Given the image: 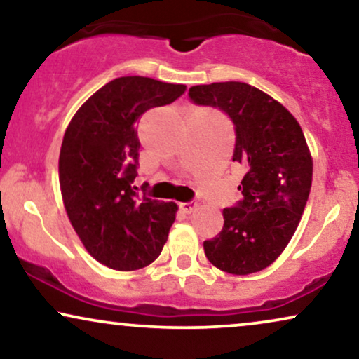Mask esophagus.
Segmentation results:
<instances>
[{
	"label": "esophagus",
	"instance_id": "1",
	"mask_svg": "<svg viewBox=\"0 0 359 359\" xmlns=\"http://www.w3.org/2000/svg\"><path fill=\"white\" fill-rule=\"evenodd\" d=\"M180 208H181V211H183V212H188V214H191V212L194 211V209L198 208V203H196V201L181 203V204H180Z\"/></svg>",
	"mask_w": 359,
	"mask_h": 359
}]
</instances>
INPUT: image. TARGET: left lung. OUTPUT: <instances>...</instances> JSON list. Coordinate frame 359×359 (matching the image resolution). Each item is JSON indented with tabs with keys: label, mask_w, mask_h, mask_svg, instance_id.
Instances as JSON below:
<instances>
[{
	"label": "left lung",
	"mask_w": 359,
	"mask_h": 359,
	"mask_svg": "<svg viewBox=\"0 0 359 359\" xmlns=\"http://www.w3.org/2000/svg\"><path fill=\"white\" fill-rule=\"evenodd\" d=\"M198 105L219 107L236 125L232 161L244 166V199L224 209V226L204 254L232 276L264 271L295 234L309 201L313 158L297 118L280 102L244 82L189 88Z\"/></svg>",
	"instance_id": "1"
}]
</instances>
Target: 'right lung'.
I'll return each mask as SVG.
<instances>
[{
  "instance_id": "add662e5",
  "label": "right lung",
  "mask_w": 359,
  "mask_h": 359,
  "mask_svg": "<svg viewBox=\"0 0 359 359\" xmlns=\"http://www.w3.org/2000/svg\"><path fill=\"white\" fill-rule=\"evenodd\" d=\"M183 83L128 76L105 83L81 105L64 133L59 184L74 231L97 262L138 271L161 254L178 204L138 199L135 122L184 94Z\"/></svg>"
}]
</instances>
